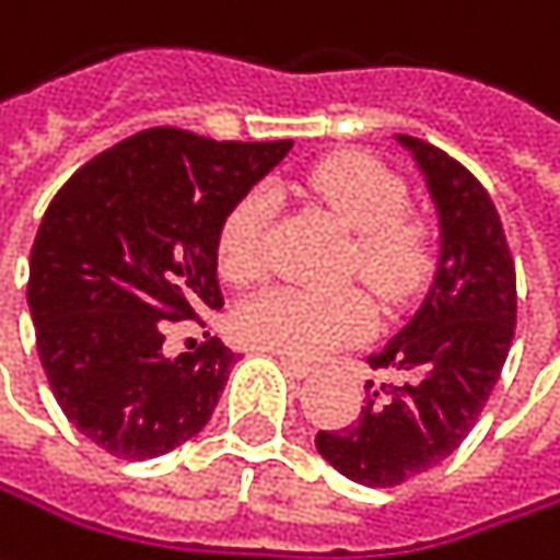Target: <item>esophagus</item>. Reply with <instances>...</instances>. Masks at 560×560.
<instances>
[{
	"label": "esophagus",
	"instance_id": "esophagus-1",
	"mask_svg": "<svg viewBox=\"0 0 560 560\" xmlns=\"http://www.w3.org/2000/svg\"><path fill=\"white\" fill-rule=\"evenodd\" d=\"M278 364H282L292 377H308L312 374V364L308 361H299V358H285V354H278Z\"/></svg>",
	"mask_w": 560,
	"mask_h": 560
}]
</instances>
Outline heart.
<instances>
[{
	"instance_id": "heart-1",
	"label": "heart",
	"mask_w": 560,
	"mask_h": 560,
	"mask_svg": "<svg viewBox=\"0 0 560 560\" xmlns=\"http://www.w3.org/2000/svg\"><path fill=\"white\" fill-rule=\"evenodd\" d=\"M308 192L354 232V265L381 295H400L413 285L427 245L420 225L400 215L407 192L387 166L361 153H341L308 173ZM268 219V189H252L229 209L219 229V268L232 282H248L261 271ZM371 325L374 305L358 289H265L232 315V331L242 345L285 358H318L368 335Z\"/></svg>"
}]
</instances>
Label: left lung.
Here are the masks:
<instances>
[{"mask_svg":"<svg viewBox=\"0 0 560 560\" xmlns=\"http://www.w3.org/2000/svg\"><path fill=\"white\" fill-rule=\"evenodd\" d=\"M394 140L413 156L436 209L433 282L413 318L371 358L397 384L371 381L361 417L315 440L341 476L371 489L400 486L459 450L515 338V265L489 192L433 143Z\"/></svg>","mask_w":560,"mask_h":560,"instance_id":"8db88e82","label":"left lung"}]
</instances>
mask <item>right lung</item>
I'll list each match as a JSON object with an SVG mask.
<instances>
[{
    "label": "right lung",
    "mask_w": 560,
    "mask_h": 560,
    "mask_svg": "<svg viewBox=\"0 0 560 560\" xmlns=\"http://www.w3.org/2000/svg\"><path fill=\"white\" fill-rule=\"evenodd\" d=\"M292 140L153 127L84 163L51 199L28 258V312L71 427L120 459L192 440L229 381L219 338L163 354L170 322L219 308V229Z\"/></svg>",
    "instance_id": "1"
}]
</instances>
